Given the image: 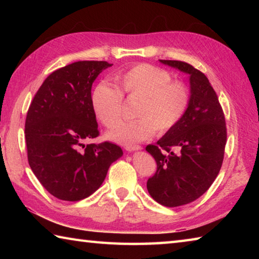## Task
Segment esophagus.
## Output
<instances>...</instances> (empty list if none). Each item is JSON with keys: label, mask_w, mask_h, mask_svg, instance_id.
<instances>
[{"label": "esophagus", "mask_w": 259, "mask_h": 259, "mask_svg": "<svg viewBox=\"0 0 259 259\" xmlns=\"http://www.w3.org/2000/svg\"><path fill=\"white\" fill-rule=\"evenodd\" d=\"M125 150L128 151V152L139 151V150H142V146H139V145H126L125 146Z\"/></svg>", "instance_id": "obj_1"}]
</instances>
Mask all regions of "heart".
Returning <instances> with one entry per match:
<instances>
[{
    "label": "heart",
    "mask_w": 259,
    "mask_h": 259,
    "mask_svg": "<svg viewBox=\"0 0 259 259\" xmlns=\"http://www.w3.org/2000/svg\"><path fill=\"white\" fill-rule=\"evenodd\" d=\"M114 87L98 84L91 93L90 103L95 116L106 128H113L121 120L122 98L136 99L133 115L108 133L114 142L135 144L152 137L154 133L164 135L174 129L188 108L191 94L182 81L172 80L171 74L150 64H138L117 73Z\"/></svg>",
    "instance_id": "obj_1"
}]
</instances>
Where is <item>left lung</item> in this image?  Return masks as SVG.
Segmentation results:
<instances>
[{
	"instance_id": "1",
	"label": "left lung",
	"mask_w": 259,
	"mask_h": 259,
	"mask_svg": "<svg viewBox=\"0 0 259 259\" xmlns=\"http://www.w3.org/2000/svg\"><path fill=\"white\" fill-rule=\"evenodd\" d=\"M190 75L191 100L174 129L147 145L156 172L148 178L147 191L156 202L179 207L200 198L211 186L224 160L226 123L223 108L208 77L179 60H160Z\"/></svg>"
}]
</instances>
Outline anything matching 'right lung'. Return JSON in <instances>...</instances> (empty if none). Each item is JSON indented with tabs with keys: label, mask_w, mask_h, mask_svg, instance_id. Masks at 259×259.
Returning <instances> with one entry per match:
<instances>
[{
	"label": "right lung",
	"mask_w": 259,
	"mask_h": 259,
	"mask_svg": "<svg viewBox=\"0 0 259 259\" xmlns=\"http://www.w3.org/2000/svg\"><path fill=\"white\" fill-rule=\"evenodd\" d=\"M113 64L83 60L52 72L35 94L25 122L30 169L46 190L64 201H80L102 185L109 165L122 156L109 142L88 144L99 136L91 108L94 81Z\"/></svg>",
	"instance_id": "right-lung-1"
}]
</instances>
